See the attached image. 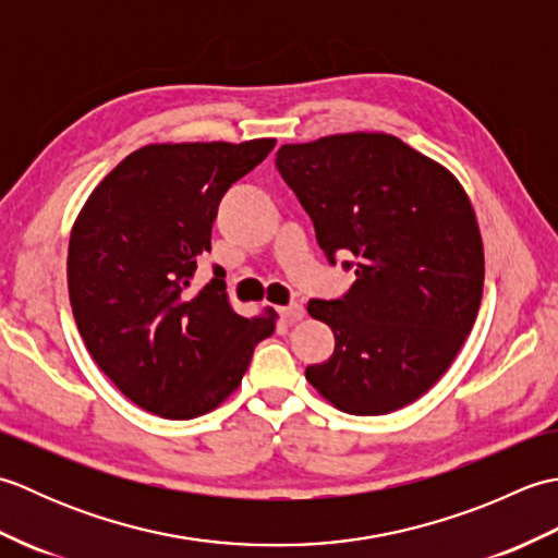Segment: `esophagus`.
Segmentation results:
<instances>
[{"label":"esophagus","mask_w":558,"mask_h":558,"mask_svg":"<svg viewBox=\"0 0 558 558\" xmlns=\"http://www.w3.org/2000/svg\"><path fill=\"white\" fill-rule=\"evenodd\" d=\"M280 316L282 318H286V322H300V318L304 316V306L302 304H298V302H294V304H288V306H280Z\"/></svg>","instance_id":"esophagus-1"}]
</instances>
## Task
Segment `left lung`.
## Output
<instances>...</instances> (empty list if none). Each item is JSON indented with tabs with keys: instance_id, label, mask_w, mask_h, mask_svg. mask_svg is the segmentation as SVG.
<instances>
[{
	"instance_id": "left-lung-1",
	"label": "left lung",
	"mask_w": 558,
	"mask_h": 558,
	"mask_svg": "<svg viewBox=\"0 0 558 558\" xmlns=\"http://www.w3.org/2000/svg\"><path fill=\"white\" fill-rule=\"evenodd\" d=\"M276 168L310 213L316 242L357 280L312 300L336 350L306 381L342 412L386 414L424 396L475 324L484 248L465 189L390 134H336L278 150Z\"/></svg>"
}]
</instances>
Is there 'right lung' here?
I'll return each mask as SVG.
<instances>
[{
	"label": "right lung",
	"mask_w": 558,
	"mask_h": 558,
	"mask_svg": "<svg viewBox=\"0 0 558 558\" xmlns=\"http://www.w3.org/2000/svg\"><path fill=\"white\" fill-rule=\"evenodd\" d=\"M276 146L150 144L93 189L71 228L66 280L78 333L122 393L158 417L194 420L234 393L276 312L244 318L222 272L192 290L225 192Z\"/></svg>",
	"instance_id": "obj_1"
}]
</instances>
